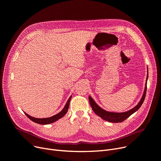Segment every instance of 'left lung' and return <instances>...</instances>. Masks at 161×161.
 Returning <instances> with one entry per match:
<instances>
[{
    "instance_id": "1",
    "label": "left lung",
    "mask_w": 161,
    "mask_h": 161,
    "mask_svg": "<svg viewBox=\"0 0 161 161\" xmlns=\"http://www.w3.org/2000/svg\"><path fill=\"white\" fill-rule=\"evenodd\" d=\"M147 75L146 82H145V86L143 94L142 95V97L140 99V101L134 107V108H133L132 109H130L127 111L121 112V113L108 111L103 109V108H102L101 107H99L92 99V97L90 96H89L88 97H89V102H90V105L92 107V108L93 111H94V113L97 114V115L100 117L102 119H103V120H105L106 121H109L110 122H114V123H116V122H121L122 121H124L125 119H126L127 118H128L130 116L131 114H132L134 113H135L136 111L138 110L140 107L142 106V105L144 101V99H145V94H146L147 82V79H148V67H147Z\"/></svg>"
}]
</instances>
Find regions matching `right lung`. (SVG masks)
Here are the masks:
<instances>
[{
	"mask_svg": "<svg viewBox=\"0 0 161 161\" xmlns=\"http://www.w3.org/2000/svg\"><path fill=\"white\" fill-rule=\"evenodd\" d=\"M71 97H72V96H71L69 97V99L67 100L65 105L64 106V109L62 111H61L59 113L55 114V115H53L52 117H48V118L39 119V118H35V117L30 116V115H29L28 114H27L26 113H25V114H26V116L30 120H31L32 121L36 122V123H37V124L48 125V124L53 123V122H54L56 120L60 119L61 118H62L65 115V114L67 113V112L68 111V109H69V102H70V100H71Z\"/></svg>",
	"mask_w": 161,
	"mask_h": 161,
	"instance_id": "add662e5",
	"label": "right lung"
}]
</instances>
